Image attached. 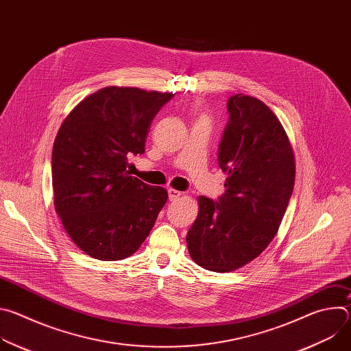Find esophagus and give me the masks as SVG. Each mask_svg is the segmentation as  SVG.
Here are the masks:
<instances>
[{
  "mask_svg": "<svg viewBox=\"0 0 351 351\" xmlns=\"http://www.w3.org/2000/svg\"><path fill=\"white\" fill-rule=\"evenodd\" d=\"M182 195V193L179 190H175V189H168V197L171 202H176V199Z\"/></svg>",
  "mask_w": 351,
  "mask_h": 351,
  "instance_id": "esophagus-1",
  "label": "esophagus"
}]
</instances>
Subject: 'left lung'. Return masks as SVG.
Segmentation results:
<instances>
[{"mask_svg":"<svg viewBox=\"0 0 351 351\" xmlns=\"http://www.w3.org/2000/svg\"><path fill=\"white\" fill-rule=\"evenodd\" d=\"M218 162L228 173L218 202L199 195L186 241L193 261L230 272L257 258L275 237L294 187L295 164L276 115L258 98L228 99Z\"/></svg>","mask_w":351,"mask_h":351,"instance_id":"1","label":"left lung"}]
</instances>
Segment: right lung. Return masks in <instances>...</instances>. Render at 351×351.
<instances>
[{
	"label": "right lung",
	"instance_id": "1",
	"mask_svg": "<svg viewBox=\"0 0 351 351\" xmlns=\"http://www.w3.org/2000/svg\"><path fill=\"white\" fill-rule=\"evenodd\" d=\"M172 93L108 86L80 101L53 147L54 207L87 256L130 257L168 199L164 187L130 176L128 158L143 154L154 117Z\"/></svg>",
	"mask_w": 351,
	"mask_h": 351
}]
</instances>
